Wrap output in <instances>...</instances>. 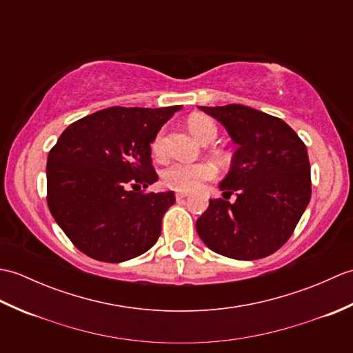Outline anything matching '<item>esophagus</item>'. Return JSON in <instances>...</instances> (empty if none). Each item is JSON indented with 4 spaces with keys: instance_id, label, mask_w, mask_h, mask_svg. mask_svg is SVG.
Returning <instances> with one entry per match:
<instances>
[{
    "instance_id": "obj_1",
    "label": "esophagus",
    "mask_w": 353,
    "mask_h": 353,
    "mask_svg": "<svg viewBox=\"0 0 353 353\" xmlns=\"http://www.w3.org/2000/svg\"><path fill=\"white\" fill-rule=\"evenodd\" d=\"M185 197H188V194H186V192H176V199L177 200H182Z\"/></svg>"
}]
</instances>
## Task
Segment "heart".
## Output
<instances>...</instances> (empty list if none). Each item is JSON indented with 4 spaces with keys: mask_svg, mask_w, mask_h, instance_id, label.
Returning <instances> with one entry per match:
<instances>
[{
    "mask_svg": "<svg viewBox=\"0 0 353 353\" xmlns=\"http://www.w3.org/2000/svg\"><path fill=\"white\" fill-rule=\"evenodd\" d=\"M190 130L201 142H209L216 137V124L206 115H192L188 119ZM152 152L156 157L163 156V132H159L152 142ZM216 171L211 163L176 162L162 171V182L171 190L188 192L197 190L201 183L212 181Z\"/></svg>",
    "mask_w": 353,
    "mask_h": 353,
    "instance_id": "obj_1",
    "label": "heart"
}]
</instances>
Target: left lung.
<instances>
[{"label":"left lung","mask_w":353,"mask_h":353,"mask_svg":"<svg viewBox=\"0 0 353 353\" xmlns=\"http://www.w3.org/2000/svg\"><path fill=\"white\" fill-rule=\"evenodd\" d=\"M229 132L238 150L224 199H211L196 223L203 243L239 261L265 258L294 232L311 199V170L303 141L281 118L243 104L206 108ZM237 200L230 204L228 197Z\"/></svg>","instance_id":"8db88e82"}]
</instances>
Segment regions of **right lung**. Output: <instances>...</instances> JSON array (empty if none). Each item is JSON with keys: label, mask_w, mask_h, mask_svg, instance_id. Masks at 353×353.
I'll use <instances>...</instances> for the list:
<instances>
[{"label": "right lung", "mask_w": 353, "mask_h": 353, "mask_svg": "<svg viewBox=\"0 0 353 353\" xmlns=\"http://www.w3.org/2000/svg\"><path fill=\"white\" fill-rule=\"evenodd\" d=\"M181 108L103 109L66 127L50 150V212L89 258L123 262L152 249L161 236L174 192L140 188L159 179L150 144Z\"/></svg>", "instance_id": "1"}]
</instances>
